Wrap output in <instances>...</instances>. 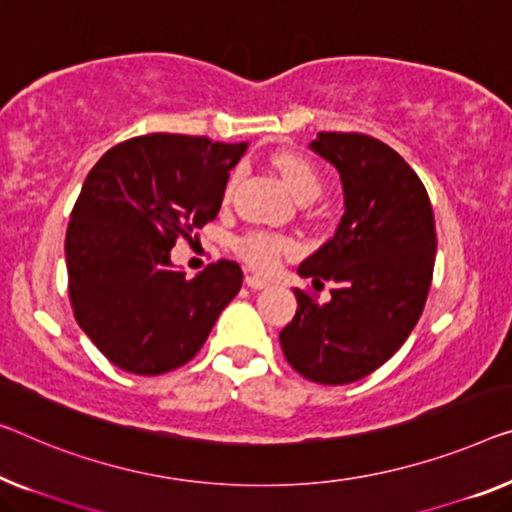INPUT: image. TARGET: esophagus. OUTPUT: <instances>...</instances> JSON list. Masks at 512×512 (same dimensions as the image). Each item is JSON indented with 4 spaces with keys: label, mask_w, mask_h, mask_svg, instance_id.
I'll return each mask as SVG.
<instances>
[{
    "label": "esophagus",
    "mask_w": 512,
    "mask_h": 512,
    "mask_svg": "<svg viewBox=\"0 0 512 512\" xmlns=\"http://www.w3.org/2000/svg\"><path fill=\"white\" fill-rule=\"evenodd\" d=\"M246 285H248L250 289H264V287H269L271 282L266 280L264 276H259V273H248V276H246Z\"/></svg>",
    "instance_id": "1"
}]
</instances>
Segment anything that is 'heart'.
I'll list each match as a JSON object with an SVG mask.
<instances>
[{
  "mask_svg": "<svg viewBox=\"0 0 512 512\" xmlns=\"http://www.w3.org/2000/svg\"><path fill=\"white\" fill-rule=\"evenodd\" d=\"M273 165H276L280 179L287 186L289 193H292L299 202H312L317 200L319 193H322V179H319L317 170L305 158L289 154V151H280V154L273 156ZM236 179H239V172H234L232 177L227 179L225 195L232 193ZM285 250H289V241L269 232H253L241 241L243 257H246L248 264L257 266V269H269Z\"/></svg>",
  "mask_w": 512,
  "mask_h": 512,
  "instance_id": "heart-1",
  "label": "heart"
}]
</instances>
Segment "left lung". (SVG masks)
Listing matches in <instances>:
<instances>
[{
    "label": "left lung",
    "mask_w": 512,
    "mask_h": 512,
    "mask_svg": "<svg viewBox=\"0 0 512 512\" xmlns=\"http://www.w3.org/2000/svg\"><path fill=\"white\" fill-rule=\"evenodd\" d=\"M310 149L338 170L345 213L296 271L335 289L317 305L294 287L299 308L280 331V347L305 379L342 386L375 372L414 331L430 292L437 232L425 186L388 144L319 133Z\"/></svg>",
    "instance_id": "1"
}]
</instances>
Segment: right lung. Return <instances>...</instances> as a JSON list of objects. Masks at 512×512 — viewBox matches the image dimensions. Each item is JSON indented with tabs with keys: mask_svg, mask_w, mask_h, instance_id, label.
Returning a JSON list of instances; mask_svg holds the SVG:
<instances>
[{
	"mask_svg": "<svg viewBox=\"0 0 512 512\" xmlns=\"http://www.w3.org/2000/svg\"><path fill=\"white\" fill-rule=\"evenodd\" d=\"M246 149L154 133L91 167L66 232L68 294L80 329L117 368L144 377L181 368L239 294L236 262L220 259L188 280L170 250L218 216Z\"/></svg>",
	"mask_w": 512,
	"mask_h": 512,
	"instance_id": "obj_1",
	"label": "right lung"
}]
</instances>
